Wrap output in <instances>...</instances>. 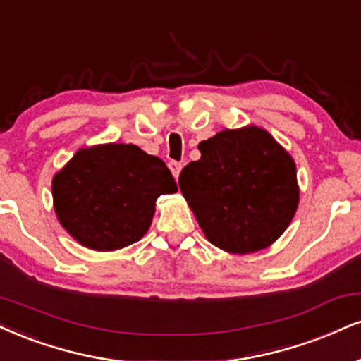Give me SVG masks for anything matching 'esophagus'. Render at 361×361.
I'll list each match as a JSON object with an SVG mask.
<instances>
[{
    "mask_svg": "<svg viewBox=\"0 0 361 361\" xmlns=\"http://www.w3.org/2000/svg\"><path fill=\"white\" fill-rule=\"evenodd\" d=\"M169 169H171L173 176H175L176 180H178V176H180L181 169H183V164H181V163H178V161H171V163H169Z\"/></svg>",
    "mask_w": 361,
    "mask_h": 361,
    "instance_id": "esophagus-1",
    "label": "esophagus"
}]
</instances>
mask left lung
I'll use <instances>...</instances> for the list:
<instances>
[{
    "mask_svg": "<svg viewBox=\"0 0 361 361\" xmlns=\"http://www.w3.org/2000/svg\"><path fill=\"white\" fill-rule=\"evenodd\" d=\"M180 190L212 244L232 254L266 249L296 214V164L264 129H225L198 145Z\"/></svg>",
    "mask_w": 361,
    "mask_h": 361,
    "instance_id": "obj_1",
    "label": "left lung"
}]
</instances>
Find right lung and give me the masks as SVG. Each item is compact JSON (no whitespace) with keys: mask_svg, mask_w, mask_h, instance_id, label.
<instances>
[{"mask_svg":"<svg viewBox=\"0 0 361 361\" xmlns=\"http://www.w3.org/2000/svg\"><path fill=\"white\" fill-rule=\"evenodd\" d=\"M176 190L163 159L114 142L80 149L51 181L60 224L94 250L137 242L149 228L159 195Z\"/></svg>","mask_w":361,"mask_h":361,"instance_id":"1","label":"right lung"}]
</instances>
